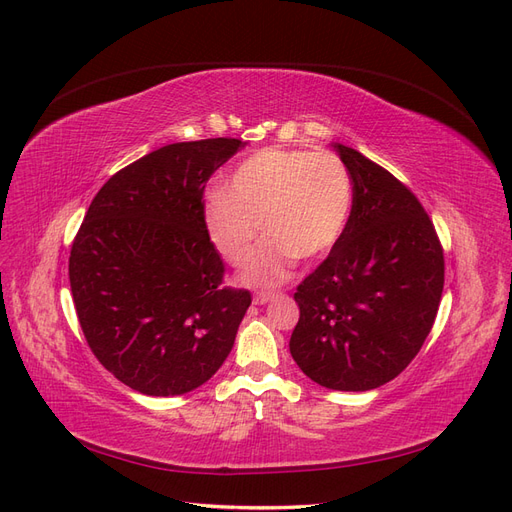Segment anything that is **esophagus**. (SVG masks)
I'll return each mask as SVG.
<instances>
[{
  "instance_id": "esophagus-1",
  "label": "esophagus",
  "mask_w": 512,
  "mask_h": 512,
  "mask_svg": "<svg viewBox=\"0 0 512 512\" xmlns=\"http://www.w3.org/2000/svg\"><path fill=\"white\" fill-rule=\"evenodd\" d=\"M274 297H276V293L261 291V293H255V295H253V304H255V306H263V304H268V301H272Z\"/></svg>"
}]
</instances>
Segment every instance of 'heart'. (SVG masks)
<instances>
[{"instance_id":"heart-1","label":"heart","mask_w":512,"mask_h":512,"mask_svg":"<svg viewBox=\"0 0 512 512\" xmlns=\"http://www.w3.org/2000/svg\"><path fill=\"white\" fill-rule=\"evenodd\" d=\"M352 211L348 168L329 151L263 149L246 158L213 194L206 227L217 251L240 263L263 230L272 238L244 263L251 285H278L291 261L314 263L342 240Z\"/></svg>"}]
</instances>
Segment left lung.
Returning <instances> with one entry per match:
<instances>
[{
    "instance_id": "8db88e82",
    "label": "left lung",
    "mask_w": 512,
    "mask_h": 512,
    "mask_svg": "<svg viewBox=\"0 0 512 512\" xmlns=\"http://www.w3.org/2000/svg\"><path fill=\"white\" fill-rule=\"evenodd\" d=\"M352 179L342 240L297 287L291 356L312 382L365 392L394 380L437 318L445 261L420 200L356 149L333 145Z\"/></svg>"
}]
</instances>
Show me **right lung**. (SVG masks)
Returning <instances> with one entry per match:
<instances>
[{"label": "right lung", "mask_w": 512, "mask_h": 512, "mask_svg": "<svg viewBox=\"0 0 512 512\" xmlns=\"http://www.w3.org/2000/svg\"><path fill=\"white\" fill-rule=\"evenodd\" d=\"M240 139L164 145L113 175L71 246L69 282L86 342L122 384L177 396L232 352L251 293L223 285L204 183Z\"/></svg>", "instance_id": "obj_1"}]
</instances>
